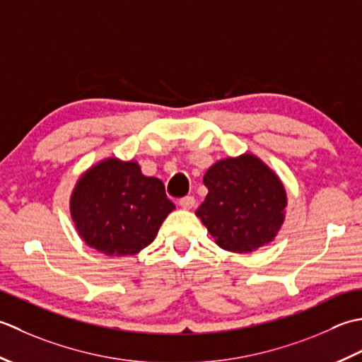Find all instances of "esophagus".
Returning a JSON list of instances; mask_svg holds the SVG:
<instances>
[{"instance_id":"esophagus-1","label":"esophagus","mask_w":362,"mask_h":362,"mask_svg":"<svg viewBox=\"0 0 362 362\" xmlns=\"http://www.w3.org/2000/svg\"><path fill=\"white\" fill-rule=\"evenodd\" d=\"M180 206L182 209H192L195 206V198L190 195L182 197V198H180Z\"/></svg>"}]
</instances>
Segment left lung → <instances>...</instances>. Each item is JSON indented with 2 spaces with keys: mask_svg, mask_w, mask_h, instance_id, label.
<instances>
[{
  "mask_svg": "<svg viewBox=\"0 0 362 362\" xmlns=\"http://www.w3.org/2000/svg\"><path fill=\"white\" fill-rule=\"evenodd\" d=\"M208 195L197 209L217 245L250 253L270 240L284 222L286 190L262 162L242 154L214 164L203 178Z\"/></svg>",
  "mask_w": 362,
  "mask_h": 362,
  "instance_id": "obj_1",
  "label": "left lung"
}]
</instances>
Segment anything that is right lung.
Here are the masks:
<instances>
[{"instance_id": "right-lung-1", "label": "right lung", "mask_w": 362, "mask_h": 362, "mask_svg": "<svg viewBox=\"0 0 362 362\" xmlns=\"http://www.w3.org/2000/svg\"><path fill=\"white\" fill-rule=\"evenodd\" d=\"M175 209L164 182L136 162L106 159L87 170L71 194L70 211L87 245L106 255H136L156 238Z\"/></svg>"}]
</instances>
